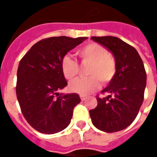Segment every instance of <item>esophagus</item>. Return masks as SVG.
I'll return each instance as SVG.
<instances>
[{
  "label": "esophagus",
  "mask_w": 157,
  "mask_h": 157,
  "mask_svg": "<svg viewBox=\"0 0 157 157\" xmlns=\"http://www.w3.org/2000/svg\"><path fill=\"white\" fill-rule=\"evenodd\" d=\"M80 98H81V100H82V101H85L86 98V97L85 95H81L80 96Z\"/></svg>",
  "instance_id": "obj_1"
}]
</instances>
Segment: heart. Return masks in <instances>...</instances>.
I'll list each match as a JSON object with an SVG mask.
<instances>
[{"label":"heart","instance_id":"1","mask_svg":"<svg viewBox=\"0 0 157 157\" xmlns=\"http://www.w3.org/2000/svg\"><path fill=\"white\" fill-rule=\"evenodd\" d=\"M82 63L89 64L86 78H80L70 84L73 92L82 95L92 93L102 84H108L115 76L117 64L114 57L110 55L102 45L90 43L82 46L76 51ZM60 68L65 78L72 81L79 72V65L75 59L65 55L60 61Z\"/></svg>","mask_w":157,"mask_h":157}]
</instances>
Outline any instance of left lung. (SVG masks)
Masks as SVG:
<instances>
[{"mask_svg":"<svg viewBox=\"0 0 157 157\" xmlns=\"http://www.w3.org/2000/svg\"><path fill=\"white\" fill-rule=\"evenodd\" d=\"M112 52L117 64L115 76L102 91L106 98L97 96L98 106L90 110V117L96 128L107 133L124 129L138 114L144 100L146 72L137 50L113 36L92 37Z\"/></svg>","mask_w":157,"mask_h":157,"instance_id":"1","label":"left lung"}]
</instances>
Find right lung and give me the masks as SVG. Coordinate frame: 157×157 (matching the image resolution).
Here are the masks:
<instances>
[{
	"mask_svg": "<svg viewBox=\"0 0 157 157\" xmlns=\"http://www.w3.org/2000/svg\"><path fill=\"white\" fill-rule=\"evenodd\" d=\"M86 39L65 36L42 39L19 62L17 98L22 115L37 131L55 134L70 124L73 109L81 99L75 93L58 92L67 86L60 61Z\"/></svg>",
	"mask_w": 157,
	"mask_h": 157,
	"instance_id": "add662e5",
	"label": "right lung"
}]
</instances>
